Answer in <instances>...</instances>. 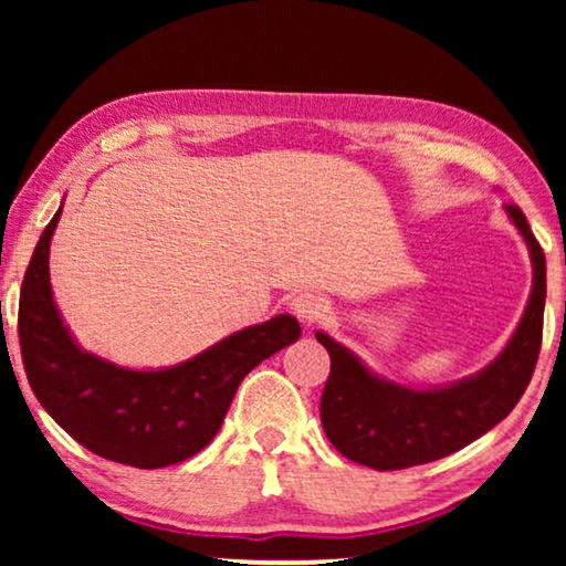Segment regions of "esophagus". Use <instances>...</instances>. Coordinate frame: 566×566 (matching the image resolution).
<instances>
[{"mask_svg": "<svg viewBox=\"0 0 566 566\" xmlns=\"http://www.w3.org/2000/svg\"><path fill=\"white\" fill-rule=\"evenodd\" d=\"M291 308H293V314H296L298 319L306 324V327H312V324L322 322L324 316H327V304H324V298H319L316 293H308V291L298 293V296L293 298Z\"/></svg>", "mask_w": 566, "mask_h": 566, "instance_id": "1", "label": "esophagus"}]
</instances>
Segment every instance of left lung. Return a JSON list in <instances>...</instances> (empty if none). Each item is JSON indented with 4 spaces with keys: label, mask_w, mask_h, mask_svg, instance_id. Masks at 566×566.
Instances as JSON below:
<instances>
[{
    "label": "left lung",
    "mask_w": 566,
    "mask_h": 566,
    "mask_svg": "<svg viewBox=\"0 0 566 566\" xmlns=\"http://www.w3.org/2000/svg\"><path fill=\"white\" fill-rule=\"evenodd\" d=\"M505 211L528 242L533 291L513 339L482 374L446 389H407L368 374L350 350L316 332L332 360L319 405L322 424L345 459L376 471L438 461L482 438L521 401L544 337L546 258L521 208L510 203Z\"/></svg>",
    "instance_id": "1"
}]
</instances>
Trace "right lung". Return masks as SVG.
I'll use <instances>...</instances> for the list:
<instances>
[{
	"mask_svg": "<svg viewBox=\"0 0 566 566\" xmlns=\"http://www.w3.org/2000/svg\"><path fill=\"white\" fill-rule=\"evenodd\" d=\"M59 216L38 239L20 289L18 335L30 389L76 443L107 461L161 469L190 459L219 432L242 378L296 343L298 322L273 316L165 370H128L82 353L51 296L49 247Z\"/></svg>",
	"mask_w": 566,
	"mask_h": 566,
	"instance_id": "right-lung-1",
	"label": "right lung"
}]
</instances>
